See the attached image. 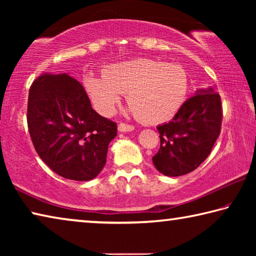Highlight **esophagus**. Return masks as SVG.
Returning a JSON list of instances; mask_svg holds the SVG:
<instances>
[{
    "label": "esophagus",
    "instance_id": "esophagus-1",
    "mask_svg": "<svg viewBox=\"0 0 256 256\" xmlns=\"http://www.w3.org/2000/svg\"><path fill=\"white\" fill-rule=\"evenodd\" d=\"M133 130H134V126H132V125H128V124H124V123H120L118 125V131L120 132H123V133L132 132Z\"/></svg>",
    "mask_w": 256,
    "mask_h": 256
}]
</instances>
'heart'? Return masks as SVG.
I'll use <instances>...</instances> for the list:
<instances>
[{"instance_id":"heart-1","label":"heart","mask_w":256,"mask_h":256,"mask_svg":"<svg viewBox=\"0 0 256 256\" xmlns=\"http://www.w3.org/2000/svg\"><path fill=\"white\" fill-rule=\"evenodd\" d=\"M84 86L104 116L110 115L126 94L128 112L146 125L172 120L188 94V78L183 68L150 58L110 64L104 76L86 74Z\"/></svg>"}]
</instances>
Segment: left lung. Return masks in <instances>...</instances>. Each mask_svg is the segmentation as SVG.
Returning a JSON list of instances; mask_svg holds the SVG:
<instances>
[{"label":"left lung","instance_id":"8db88e82","mask_svg":"<svg viewBox=\"0 0 256 256\" xmlns=\"http://www.w3.org/2000/svg\"><path fill=\"white\" fill-rule=\"evenodd\" d=\"M222 118L219 94L211 86L198 89L170 122L157 126L160 148L152 157L157 170L177 177L196 170L214 148Z\"/></svg>","mask_w":256,"mask_h":256}]
</instances>
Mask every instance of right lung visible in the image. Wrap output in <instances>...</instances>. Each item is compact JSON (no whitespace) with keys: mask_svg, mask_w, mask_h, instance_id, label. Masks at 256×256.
<instances>
[{"mask_svg":"<svg viewBox=\"0 0 256 256\" xmlns=\"http://www.w3.org/2000/svg\"><path fill=\"white\" fill-rule=\"evenodd\" d=\"M28 128L37 154L64 178L86 182L106 164L116 123L92 110L79 81L68 74L40 76L29 90Z\"/></svg>","mask_w":256,"mask_h":256,"instance_id":"add662e5","label":"right lung"}]
</instances>
